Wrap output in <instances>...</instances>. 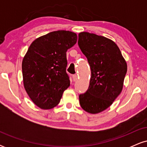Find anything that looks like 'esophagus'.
Segmentation results:
<instances>
[{
  "instance_id": "1",
  "label": "esophagus",
  "mask_w": 147,
  "mask_h": 147,
  "mask_svg": "<svg viewBox=\"0 0 147 147\" xmlns=\"http://www.w3.org/2000/svg\"><path fill=\"white\" fill-rule=\"evenodd\" d=\"M72 78H73L74 82H76V81H77V79H78V75H74L73 76H72Z\"/></svg>"
}]
</instances>
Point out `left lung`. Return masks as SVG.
Masks as SVG:
<instances>
[{"mask_svg": "<svg viewBox=\"0 0 147 147\" xmlns=\"http://www.w3.org/2000/svg\"><path fill=\"white\" fill-rule=\"evenodd\" d=\"M78 45L90 66L88 89L79 95L81 107L97 114L105 111L121 93L127 64L113 41L105 36L83 32Z\"/></svg>", "mask_w": 147, "mask_h": 147, "instance_id": "8db88e82", "label": "left lung"}]
</instances>
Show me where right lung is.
I'll return each instance as SVG.
<instances>
[{
  "label": "right lung",
  "mask_w": 147,
  "mask_h": 147,
  "mask_svg": "<svg viewBox=\"0 0 147 147\" xmlns=\"http://www.w3.org/2000/svg\"><path fill=\"white\" fill-rule=\"evenodd\" d=\"M77 35L58 30L43 35L31 43L22 61L25 90L40 109L58 105L64 90L70 86L66 52L77 43Z\"/></svg>",
  "instance_id": "add662e5"
}]
</instances>
